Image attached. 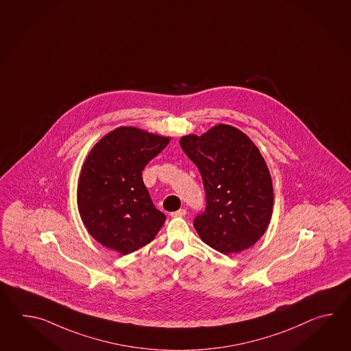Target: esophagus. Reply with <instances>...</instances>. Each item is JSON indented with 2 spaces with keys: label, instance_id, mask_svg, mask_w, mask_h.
I'll return each mask as SVG.
<instances>
[{
  "label": "esophagus",
  "instance_id": "obj_1",
  "mask_svg": "<svg viewBox=\"0 0 351 351\" xmlns=\"http://www.w3.org/2000/svg\"><path fill=\"white\" fill-rule=\"evenodd\" d=\"M186 215V209H179V210H176V212H172V213H171V216L172 217H184Z\"/></svg>",
  "mask_w": 351,
  "mask_h": 351
}]
</instances>
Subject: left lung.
I'll return each mask as SVG.
<instances>
[{"instance_id": "8db88e82", "label": "left lung", "mask_w": 351, "mask_h": 351, "mask_svg": "<svg viewBox=\"0 0 351 351\" xmlns=\"http://www.w3.org/2000/svg\"><path fill=\"white\" fill-rule=\"evenodd\" d=\"M179 143L201 173L206 192V207L193 221L202 241L224 254L252 246L266 231L274 206L272 180L260 150L224 124Z\"/></svg>"}]
</instances>
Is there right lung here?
<instances>
[{"label":"right lung","mask_w":351,"mask_h":351,"mask_svg":"<svg viewBox=\"0 0 351 351\" xmlns=\"http://www.w3.org/2000/svg\"><path fill=\"white\" fill-rule=\"evenodd\" d=\"M169 138L121 127L95 144L82 167L77 207L90 234L120 254L148 245L165 224L142 172Z\"/></svg>","instance_id":"add662e5"}]
</instances>
